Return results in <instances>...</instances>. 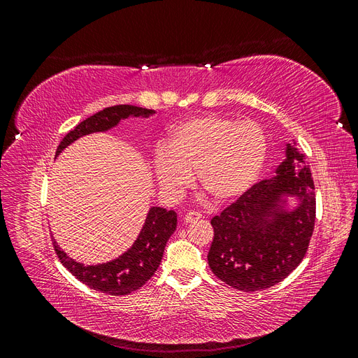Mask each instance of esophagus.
Here are the masks:
<instances>
[{
  "instance_id": "obj_1",
  "label": "esophagus",
  "mask_w": 358,
  "mask_h": 358,
  "mask_svg": "<svg viewBox=\"0 0 358 358\" xmlns=\"http://www.w3.org/2000/svg\"><path fill=\"white\" fill-rule=\"evenodd\" d=\"M199 220H201V213L197 210H189L188 213H185V216H183V221L185 222H194Z\"/></svg>"
}]
</instances>
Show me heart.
Masks as SVG:
<instances>
[{"mask_svg":"<svg viewBox=\"0 0 358 358\" xmlns=\"http://www.w3.org/2000/svg\"><path fill=\"white\" fill-rule=\"evenodd\" d=\"M266 155L267 138L257 122L204 115L171 128L166 146L155 150L154 170L170 196L185 191L196 170L200 187L215 201L229 203L254 185Z\"/></svg>","mask_w":358,"mask_h":358,"instance_id":"1","label":"heart"}]
</instances>
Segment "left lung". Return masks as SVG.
Returning a JSON list of instances; mask_svg holds the SVG:
<instances>
[{"mask_svg":"<svg viewBox=\"0 0 358 358\" xmlns=\"http://www.w3.org/2000/svg\"><path fill=\"white\" fill-rule=\"evenodd\" d=\"M210 224L208 262L222 282L252 292L284 280L306 255L315 224V185L305 154L287 143L276 175L255 183Z\"/></svg>","mask_w":358,"mask_h":358,"instance_id":"8db88e82","label":"left lung"}]
</instances>
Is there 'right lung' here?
<instances>
[{
	"label": "right lung",
	"mask_w": 358,
	"mask_h": 358,
	"mask_svg": "<svg viewBox=\"0 0 358 358\" xmlns=\"http://www.w3.org/2000/svg\"><path fill=\"white\" fill-rule=\"evenodd\" d=\"M154 113L155 110L129 104L107 107V109L85 119L69 134H66L57 149V157L83 136L109 131L127 117H149ZM176 225L178 215L175 210L157 208V206L150 208L146 215L143 229L138 233L131 248L112 262L103 264L85 266L64 252L55 239H53V246H55L62 266L80 282L95 291H101L104 294L125 296L143 287L157 272L167 241L175 233Z\"/></svg>",
	"instance_id": "add662e5"
}]
</instances>
